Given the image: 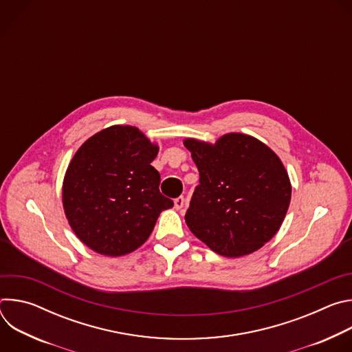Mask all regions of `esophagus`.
<instances>
[{"instance_id": "34e87169", "label": "esophagus", "mask_w": 352, "mask_h": 352, "mask_svg": "<svg viewBox=\"0 0 352 352\" xmlns=\"http://www.w3.org/2000/svg\"><path fill=\"white\" fill-rule=\"evenodd\" d=\"M184 204H185V197H184V196H179V197H177V199L174 200V206H175L177 210L182 209V208H184Z\"/></svg>"}]
</instances>
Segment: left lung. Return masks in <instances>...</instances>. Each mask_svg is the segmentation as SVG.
<instances>
[{"label": "left lung", "instance_id": "8db88e82", "mask_svg": "<svg viewBox=\"0 0 352 352\" xmlns=\"http://www.w3.org/2000/svg\"><path fill=\"white\" fill-rule=\"evenodd\" d=\"M199 170L185 221L214 252L239 258L269 242L291 200L288 174L261 140L228 133L214 144L185 139Z\"/></svg>", "mask_w": 352, "mask_h": 352}]
</instances>
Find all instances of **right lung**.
<instances>
[{
    "label": "right lung",
    "instance_id": "obj_1",
    "mask_svg": "<svg viewBox=\"0 0 352 352\" xmlns=\"http://www.w3.org/2000/svg\"><path fill=\"white\" fill-rule=\"evenodd\" d=\"M157 152L138 128L116 125L93 135L75 153L63 204L71 228L94 252H132L152 234L159 214L174 206L160 193V174L150 164Z\"/></svg>",
    "mask_w": 352,
    "mask_h": 352
}]
</instances>
